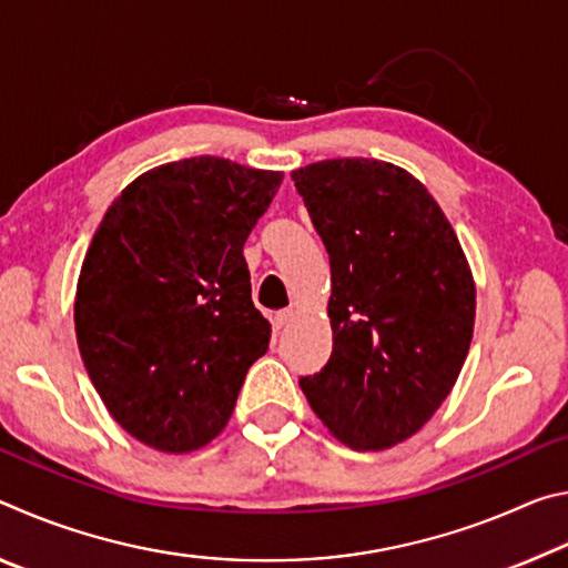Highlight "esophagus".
Masks as SVG:
<instances>
[{
	"label": "esophagus",
	"instance_id": "34e87169",
	"mask_svg": "<svg viewBox=\"0 0 568 568\" xmlns=\"http://www.w3.org/2000/svg\"><path fill=\"white\" fill-rule=\"evenodd\" d=\"M291 318H293V311H291V307H285V311H277V313L273 315V328H275V331H281L283 325H285L287 321H291Z\"/></svg>",
	"mask_w": 568,
	"mask_h": 568
}]
</instances>
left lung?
<instances>
[{"instance_id": "1", "label": "left lung", "mask_w": 568, "mask_h": 568, "mask_svg": "<svg viewBox=\"0 0 568 568\" xmlns=\"http://www.w3.org/2000/svg\"><path fill=\"white\" fill-rule=\"evenodd\" d=\"M331 257L333 353L301 388L335 438L358 450L406 440L464 368L476 287L454 227L420 182L381 160L293 172Z\"/></svg>"}]
</instances>
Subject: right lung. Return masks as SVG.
I'll return each mask as SVG.
<instances>
[{"label": "right lung", "instance_id": "1", "mask_svg": "<svg viewBox=\"0 0 568 568\" xmlns=\"http://www.w3.org/2000/svg\"><path fill=\"white\" fill-rule=\"evenodd\" d=\"M283 172L190 158L122 190L84 255L74 328L112 418L187 454L233 416L271 323L250 297L243 245Z\"/></svg>", "mask_w": 568, "mask_h": 568}]
</instances>
